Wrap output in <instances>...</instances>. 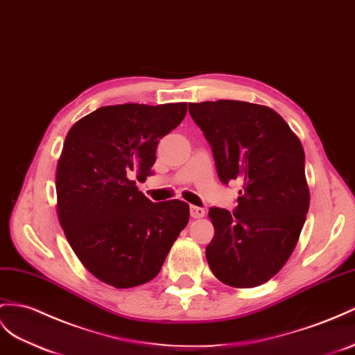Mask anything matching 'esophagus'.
Segmentation results:
<instances>
[{"mask_svg": "<svg viewBox=\"0 0 355 355\" xmlns=\"http://www.w3.org/2000/svg\"><path fill=\"white\" fill-rule=\"evenodd\" d=\"M190 216L193 217V219H201V217L205 216V210L201 207H195V205H190Z\"/></svg>", "mask_w": 355, "mask_h": 355, "instance_id": "esophagus-1", "label": "esophagus"}]
</instances>
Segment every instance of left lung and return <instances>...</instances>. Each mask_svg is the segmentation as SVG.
Returning a JSON list of instances; mask_svg holds the SVG:
<instances>
[{
    "instance_id": "8db88e82",
    "label": "left lung",
    "mask_w": 355,
    "mask_h": 355,
    "mask_svg": "<svg viewBox=\"0 0 355 355\" xmlns=\"http://www.w3.org/2000/svg\"><path fill=\"white\" fill-rule=\"evenodd\" d=\"M189 112L211 145L222 183L243 184L234 213H208V266L225 285L259 286L286 264L303 230L311 202L303 145L268 106L217 100L189 103Z\"/></svg>"
}]
</instances>
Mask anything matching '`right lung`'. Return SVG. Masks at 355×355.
Wrapping results in <instances>:
<instances>
[{
    "label": "right lung",
    "instance_id": "1",
    "mask_svg": "<svg viewBox=\"0 0 355 355\" xmlns=\"http://www.w3.org/2000/svg\"><path fill=\"white\" fill-rule=\"evenodd\" d=\"M187 103L102 106L66 136L57 165V214L83 266L115 288L147 284L159 275L189 222V204L151 202L145 181L157 144L183 121Z\"/></svg>",
    "mask_w": 355,
    "mask_h": 355
}]
</instances>
